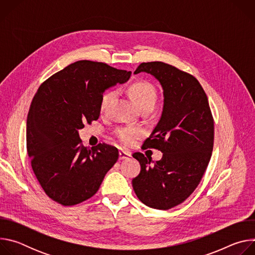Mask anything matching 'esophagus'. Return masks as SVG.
<instances>
[{
	"label": "esophagus",
	"mask_w": 255,
	"mask_h": 255,
	"mask_svg": "<svg viewBox=\"0 0 255 255\" xmlns=\"http://www.w3.org/2000/svg\"><path fill=\"white\" fill-rule=\"evenodd\" d=\"M129 157H131V153L128 151H124V150H120L119 151V159L123 160V159H128Z\"/></svg>",
	"instance_id": "obj_1"
}]
</instances>
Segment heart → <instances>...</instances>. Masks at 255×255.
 I'll return each mask as SVG.
<instances>
[{"mask_svg":"<svg viewBox=\"0 0 255 255\" xmlns=\"http://www.w3.org/2000/svg\"><path fill=\"white\" fill-rule=\"evenodd\" d=\"M129 94L134 103L139 107L152 106L154 107L157 100V93L153 85L148 82H136L129 88ZM116 95L113 90L106 91L100 99V111L106 112L107 109ZM115 135L118 140L124 145H131L134 141L141 137L142 132L134 127H119L115 130Z\"/></svg>","mask_w":255,"mask_h":255,"instance_id":"1","label":"heart"}]
</instances>
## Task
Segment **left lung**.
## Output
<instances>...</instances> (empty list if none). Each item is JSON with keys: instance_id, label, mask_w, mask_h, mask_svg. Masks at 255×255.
Returning a JSON list of instances; mask_svg holds the SVG:
<instances>
[{"instance_id": "1", "label": "left lung", "mask_w": 255, "mask_h": 255, "mask_svg": "<svg viewBox=\"0 0 255 255\" xmlns=\"http://www.w3.org/2000/svg\"><path fill=\"white\" fill-rule=\"evenodd\" d=\"M158 80L164 96L159 122L142 148L160 150L162 158L151 164L141 152L133 153L141 166L132 186L146 206L168 210L186 201L208 167L214 145V119L207 95L189 72L161 62H142L134 71Z\"/></svg>"}]
</instances>
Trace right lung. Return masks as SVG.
Returning <instances> with one entry per match:
<instances>
[{
    "label": "right lung",
    "instance_id": "add662e5",
    "mask_svg": "<svg viewBox=\"0 0 255 255\" xmlns=\"http://www.w3.org/2000/svg\"><path fill=\"white\" fill-rule=\"evenodd\" d=\"M130 76L104 62L79 60L35 94L27 117V152L36 178L54 202L74 206L90 199L118 160V149L109 144L85 147L79 130L98 120L104 91Z\"/></svg>",
    "mask_w": 255,
    "mask_h": 255
}]
</instances>
